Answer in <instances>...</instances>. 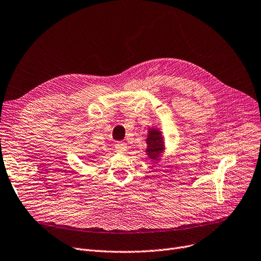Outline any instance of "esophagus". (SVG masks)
Segmentation results:
<instances>
[{"instance_id":"34e87169","label":"esophagus","mask_w":261,"mask_h":261,"mask_svg":"<svg viewBox=\"0 0 261 261\" xmlns=\"http://www.w3.org/2000/svg\"><path fill=\"white\" fill-rule=\"evenodd\" d=\"M127 144L126 143H123V142H118V143H116L115 144V148H116V151L117 152H120V153H122V152H124L127 150Z\"/></svg>"}]
</instances>
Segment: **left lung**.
<instances>
[{
	"instance_id": "8db88e82",
	"label": "left lung",
	"mask_w": 261,
	"mask_h": 261,
	"mask_svg": "<svg viewBox=\"0 0 261 261\" xmlns=\"http://www.w3.org/2000/svg\"><path fill=\"white\" fill-rule=\"evenodd\" d=\"M146 144V155L150 159V161L154 163L160 162L161 159L166 153V144L162 131L154 126L147 128Z\"/></svg>"
}]
</instances>
